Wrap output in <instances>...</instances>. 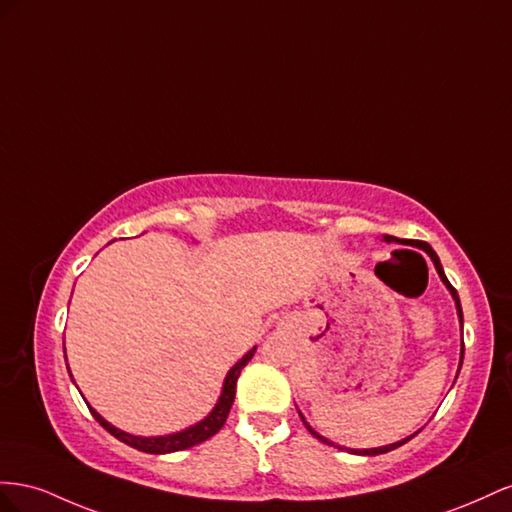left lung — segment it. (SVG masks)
Instances as JSON below:
<instances>
[{
	"mask_svg": "<svg viewBox=\"0 0 512 512\" xmlns=\"http://www.w3.org/2000/svg\"><path fill=\"white\" fill-rule=\"evenodd\" d=\"M384 240L386 242H392V240H397V238H394V236H384ZM403 244H410V246H416V248H422V251H425L429 257H431V261H433V264H435V270H437V274H440V279L444 281V285L450 289V294H452V298H455V302H457V313H459V319H461V324H463V311H461V302H459V294H457V289L455 287H452L450 283H448V279H446V274H444V270H442V264H440V257H437L435 255V251H433V248L427 244V242H422V240H407V242H403ZM463 349L465 347H461V362H463ZM302 422H304V425H306V420L302 418ZM306 429H309L311 431V435L313 437H317V440L319 442H324V444H330V446H334L332 442H328L326 440V437H321L319 433H315L309 425H306ZM416 435V433H414ZM412 435V437H414ZM412 437H407V440H401V442H397V444H390V446H382V448H369V450H354L352 448V452H356V455H367V457H375V455H384V452H388V450H394V448H399V446H403L405 442H410L412 440ZM341 448V446H339Z\"/></svg>",
	"mask_w": 512,
	"mask_h": 512,
	"instance_id": "8db88e82",
	"label": "left lung"
}]
</instances>
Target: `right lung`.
Segmentation results:
<instances>
[{
  "label": "right lung",
  "instance_id": "right-lung-1",
  "mask_svg": "<svg viewBox=\"0 0 512 512\" xmlns=\"http://www.w3.org/2000/svg\"><path fill=\"white\" fill-rule=\"evenodd\" d=\"M253 354H255V347H253L251 352H248L240 362H236V367H233V369L227 373L225 386H223V394H221V399H218L214 410H212L206 418H203L201 422H197V425L188 427V429H184V431H180V433L160 435V437H137V435H130V433H124V431H120V429H115V427L109 425V422H107L105 418H102L98 412H94L92 407H90V412H92V416H94V418L100 422V425L105 427L113 437H118L120 442H124V444H128V446H133V448H137V450H141V452H150V455H165V452L186 450V448H191V446H197V444H201V442L210 440V437H212L214 433L221 431V427L225 425V420H227V416H229L233 399H236V382H238V377H240V371L246 367V362L253 358Z\"/></svg>",
  "mask_w": 512,
  "mask_h": 512
}]
</instances>
